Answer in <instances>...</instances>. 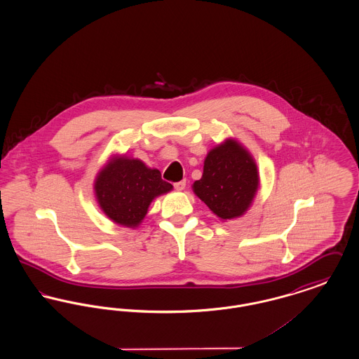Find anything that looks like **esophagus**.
Returning a JSON list of instances; mask_svg holds the SVG:
<instances>
[{
  "mask_svg": "<svg viewBox=\"0 0 359 359\" xmlns=\"http://www.w3.org/2000/svg\"><path fill=\"white\" fill-rule=\"evenodd\" d=\"M173 187L176 191H183L186 188V180H182V182H177L173 184Z\"/></svg>",
  "mask_w": 359,
  "mask_h": 359,
  "instance_id": "esophagus-1",
  "label": "esophagus"
}]
</instances>
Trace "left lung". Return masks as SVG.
<instances>
[{
	"label": "left lung",
	"mask_w": 359,
	"mask_h": 359,
	"mask_svg": "<svg viewBox=\"0 0 359 359\" xmlns=\"http://www.w3.org/2000/svg\"><path fill=\"white\" fill-rule=\"evenodd\" d=\"M259 187L256 160L236 138L210 149L203 175L192 184L194 194L222 221L242 217Z\"/></svg>",
	"instance_id": "left-lung-1"
}]
</instances>
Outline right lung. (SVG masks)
<instances>
[{
	"label": "right lung",
	"mask_w": 359,
	"mask_h": 359,
	"mask_svg": "<svg viewBox=\"0 0 359 359\" xmlns=\"http://www.w3.org/2000/svg\"><path fill=\"white\" fill-rule=\"evenodd\" d=\"M161 173L140 158L113 154L97 173L94 192L103 214L114 223L136 229L152 201L172 191Z\"/></svg>",
	"instance_id": "obj_1"
}]
</instances>
